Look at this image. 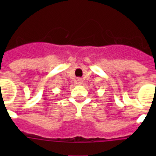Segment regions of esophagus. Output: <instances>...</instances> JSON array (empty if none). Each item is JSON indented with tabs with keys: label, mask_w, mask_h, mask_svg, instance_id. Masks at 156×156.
<instances>
[{
	"label": "esophagus",
	"mask_w": 156,
	"mask_h": 156,
	"mask_svg": "<svg viewBox=\"0 0 156 156\" xmlns=\"http://www.w3.org/2000/svg\"><path fill=\"white\" fill-rule=\"evenodd\" d=\"M77 83H78V84H81V83H82V80H81V78H78V79L77 80Z\"/></svg>",
	"instance_id": "1"
}]
</instances>
